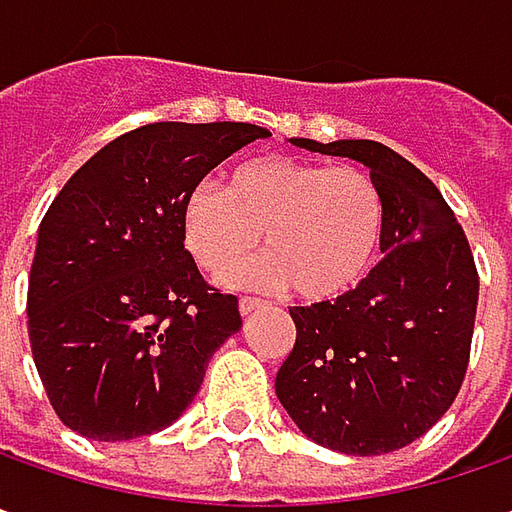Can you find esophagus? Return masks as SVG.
<instances>
[{"instance_id":"34e87169","label":"esophagus","mask_w":512,"mask_h":512,"mask_svg":"<svg viewBox=\"0 0 512 512\" xmlns=\"http://www.w3.org/2000/svg\"><path fill=\"white\" fill-rule=\"evenodd\" d=\"M263 306V300H257V297H240V314H252Z\"/></svg>"}]
</instances>
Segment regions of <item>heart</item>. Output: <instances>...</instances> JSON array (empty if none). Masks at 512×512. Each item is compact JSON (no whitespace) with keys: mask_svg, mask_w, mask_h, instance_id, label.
Here are the masks:
<instances>
[{"mask_svg":"<svg viewBox=\"0 0 512 512\" xmlns=\"http://www.w3.org/2000/svg\"><path fill=\"white\" fill-rule=\"evenodd\" d=\"M260 229L269 255L238 283L334 300L357 289L377 260L385 195L365 169L297 158H257L235 169L226 189L198 184L186 195V246L206 272H232L260 243Z\"/></svg>","mask_w":512,"mask_h":512,"instance_id":"1","label":"heart"}]
</instances>
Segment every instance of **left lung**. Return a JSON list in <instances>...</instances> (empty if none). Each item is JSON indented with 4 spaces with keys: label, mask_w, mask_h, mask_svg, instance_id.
Instances as JSON below:
<instances>
[{
    "label": "left lung",
    "mask_w": 512,
    "mask_h": 512,
    "mask_svg": "<svg viewBox=\"0 0 512 512\" xmlns=\"http://www.w3.org/2000/svg\"><path fill=\"white\" fill-rule=\"evenodd\" d=\"M291 144L371 169L385 195V255L343 297L291 306L297 340L274 391L323 448H405L453 405L470 362L479 272L465 229L431 178L379 141Z\"/></svg>",
    "instance_id": "1"
}]
</instances>
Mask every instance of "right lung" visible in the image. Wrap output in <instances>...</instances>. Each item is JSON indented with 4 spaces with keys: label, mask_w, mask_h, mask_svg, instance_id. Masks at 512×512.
I'll return each instance as SVG.
<instances>
[{
    "label": "right lung",
    "mask_w": 512,
    "mask_h": 512,
    "mask_svg": "<svg viewBox=\"0 0 512 512\" xmlns=\"http://www.w3.org/2000/svg\"><path fill=\"white\" fill-rule=\"evenodd\" d=\"M269 130L155 121L70 175L39 226L27 334L47 399L70 431L124 442L164 431L240 323L184 249L186 195Z\"/></svg>",
    "instance_id": "obj_1"
}]
</instances>
